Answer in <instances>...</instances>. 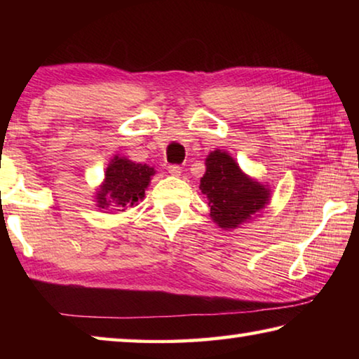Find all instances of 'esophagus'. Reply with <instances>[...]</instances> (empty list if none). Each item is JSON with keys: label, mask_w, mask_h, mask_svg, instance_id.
<instances>
[{"label": "esophagus", "mask_w": 359, "mask_h": 359, "mask_svg": "<svg viewBox=\"0 0 359 359\" xmlns=\"http://www.w3.org/2000/svg\"><path fill=\"white\" fill-rule=\"evenodd\" d=\"M168 171L171 175H175V177H177V175H180V172H182V168L179 165H169Z\"/></svg>", "instance_id": "34e87169"}]
</instances>
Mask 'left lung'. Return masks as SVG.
Returning a JSON list of instances; mask_svg holds the SVG:
<instances>
[{"instance_id":"8db88e82","label":"left lung","mask_w":359,"mask_h":359,"mask_svg":"<svg viewBox=\"0 0 359 359\" xmlns=\"http://www.w3.org/2000/svg\"><path fill=\"white\" fill-rule=\"evenodd\" d=\"M199 188L209 199L212 220L224 229L252 220L271 198L269 188L242 172L234 158L222 150L210 151L205 158Z\"/></svg>"}]
</instances>
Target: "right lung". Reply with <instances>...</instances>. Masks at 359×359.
Returning a JSON list of instances; mask_svg holds the SVG:
<instances>
[{
  "mask_svg": "<svg viewBox=\"0 0 359 359\" xmlns=\"http://www.w3.org/2000/svg\"><path fill=\"white\" fill-rule=\"evenodd\" d=\"M155 169L125 156H114L104 172V182L96 191V205L101 209L117 208L123 212L144 198Z\"/></svg>",
  "mask_w": 359,
  "mask_h": 359,
  "instance_id": "right-lung-1",
  "label": "right lung"
}]
</instances>
